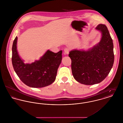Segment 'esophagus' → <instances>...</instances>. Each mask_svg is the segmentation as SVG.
Wrapping results in <instances>:
<instances>
[{"label":"esophagus","instance_id":"esophagus-1","mask_svg":"<svg viewBox=\"0 0 123 123\" xmlns=\"http://www.w3.org/2000/svg\"><path fill=\"white\" fill-rule=\"evenodd\" d=\"M69 52V49L68 48H65L64 49V53L65 54H68Z\"/></svg>","mask_w":123,"mask_h":123}]
</instances>
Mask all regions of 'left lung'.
Instances as JSON below:
<instances>
[{
  "instance_id": "left-lung-1",
  "label": "left lung",
  "mask_w": 123,
  "mask_h": 123,
  "mask_svg": "<svg viewBox=\"0 0 123 123\" xmlns=\"http://www.w3.org/2000/svg\"><path fill=\"white\" fill-rule=\"evenodd\" d=\"M96 29L101 33L100 41L88 50L70 51L74 78L85 85L100 83L108 75L114 61L113 43L107 26L98 25Z\"/></svg>"
}]
</instances>
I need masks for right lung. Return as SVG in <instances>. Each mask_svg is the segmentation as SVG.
Returning <instances> with one entry per match:
<instances>
[{"instance_id": "obj_1", "label": "right lung", "mask_w": 123, "mask_h": 123, "mask_svg": "<svg viewBox=\"0 0 123 123\" xmlns=\"http://www.w3.org/2000/svg\"><path fill=\"white\" fill-rule=\"evenodd\" d=\"M17 37L12 46V62L14 70L25 84L32 88L49 86L55 81L58 68L61 63L62 51L57 53L48 50L39 60L25 64L17 50Z\"/></svg>"}]
</instances>
